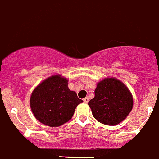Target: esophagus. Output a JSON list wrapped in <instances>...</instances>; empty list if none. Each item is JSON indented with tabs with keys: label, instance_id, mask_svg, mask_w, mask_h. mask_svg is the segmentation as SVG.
Wrapping results in <instances>:
<instances>
[{
	"label": "esophagus",
	"instance_id": "34e87169",
	"mask_svg": "<svg viewBox=\"0 0 159 159\" xmlns=\"http://www.w3.org/2000/svg\"><path fill=\"white\" fill-rule=\"evenodd\" d=\"M83 101H84L85 103H87V102H89V98H88V97L84 98V99H83Z\"/></svg>",
	"mask_w": 159,
	"mask_h": 159
}]
</instances>
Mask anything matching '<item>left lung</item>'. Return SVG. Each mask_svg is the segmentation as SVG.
<instances>
[{
  "label": "left lung",
  "instance_id": "obj_1",
  "mask_svg": "<svg viewBox=\"0 0 159 159\" xmlns=\"http://www.w3.org/2000/svg\"><path fill=\"white\" fill-rule=\"evenodd\" d=\"M88 105L98 122L116 125L125 120L132 111L133 98L122 81L115 77H106L97 83L95 97Z\"/></svg>",
  "mask_w": 159,
  "mask_h": 159
}]
</instances>
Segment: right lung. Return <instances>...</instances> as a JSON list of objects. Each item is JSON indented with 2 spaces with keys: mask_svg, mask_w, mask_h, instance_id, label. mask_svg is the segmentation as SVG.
I'll return each mask as SVG.
<instances>
[{
  "mask_svg": "<svg viewBox=\"0 0 159 159\" xmlns=\"http://www.w3.org/2000/svg\"><path fill=\"white\" fill-rule=\"evenodd\" d=\"M69 80L57 74L37 85L31 93L30 106L34 117L50 127H58L69 122L75 109L83 102L76 92L68 87Z\"/></svg>",
  "mask_w": 159,
  "mask_h": 159,
  "instance_id": "1",
  "label": "right lung"
}]
</instances>
